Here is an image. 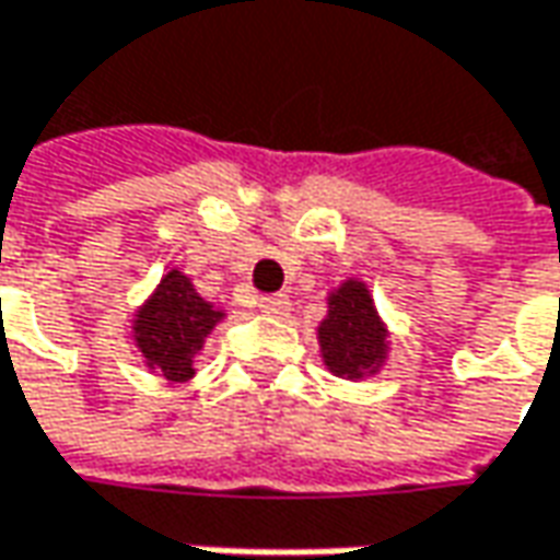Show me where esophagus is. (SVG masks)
Returning <instances> with one entry per match:
<instances>
[{
  "instance_id": "esophagus-1",
  "label": "esophagus",
  "mask_w": 560,
  "mask_h": 560,
  "mask_svg": "<svg viewBox=\"0 0 560 560\" xmlns=\"http://www.w3.org/2000/svg\"><path fill=\"white\" fill-rule=\"evenodd\" d=\"M289 307H292L289 295H268V299H261V302H258V311H261V314H268V317H287Z\"/></svg>"
}]
</instances>
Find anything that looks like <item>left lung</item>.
I'll use <instances>...</instances> for the list:
<instances>
[{
	"label": "left lung",
	"instance_id": "left-lung-1",
	"mask_svg": "<svg viewBox=\"0 0 560 560\" xmlns=\"http://www.w3.org/2000/svg\"><path fill=\"white\" fill-rule=\"evenodd\" d=\"M324 366L332 376L360 382L378 376L392 354V329L382 320L373 292L348 277L326 295V317L317 326Z\"/></svg>",
	"mask_w": 560,
	"mask_h": 560
}]
</instances>
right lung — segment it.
I'll use <instances>...</instances> for the list:
<instances>
[{
	"label": "right lung",
	"instance_id": "obj_1",
	"mask_svg": "<svg viewBox=\"0 0 560 560\" xmlns=\"http://www.w3.org/2000/svg\"><path fill=\"white\" fill-rule=\"evenodd\" d=\"M228 314L202 299L182 268H168L156 289L131 314L129 336L144 366L166 385L197 376V354Z\"/></svg>",
	"mask_w": 560,
	"mask_h": 560
}]
</instances>
